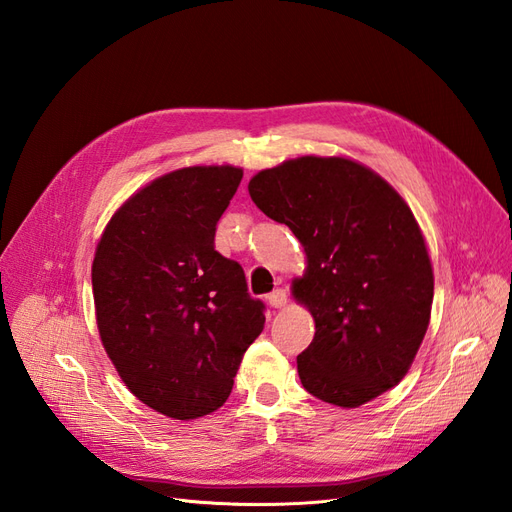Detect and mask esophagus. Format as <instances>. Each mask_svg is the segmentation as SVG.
Masks as SVG:
<instances>
[{
  "mask_svg": "<svg viewBox=\"0 0 512 512\" xmlns=\"http://www.w3.org/2000/svg\"><path fill=\"white\" fill-rule=\"evenodd\" d=\"M267 301H269V305L275 307V309L286 307V303H288V292H286L284 288H277V290H273V292L269 294Z\"/></svg>",
  "mask_w": 512,
  "mask_h": 512,
  "instance_id": "obj_1",
  "label": "esophagus"
}]
</instances>
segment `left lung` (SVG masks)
<instances>
[{"label": "left lung", "mask_w": 512, "mask_h": 512, "mask_svg": "<svg viewBox=\"0 0 512 512\" xmlns=\"http://www.w3.org/2000/svg\"><path fill=\"white\" fill-rule=\"evenodd\" d=\"M250 196L303 245L294 299L316 333L297 356L307 393L359 408L408 374L429 327L433 271L410 207L374 170L303 156L260 170Z\"/></svg>", "instance_id": "1"}]
</instances>
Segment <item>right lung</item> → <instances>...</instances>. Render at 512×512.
Masks as SVG:
<instances>
[{
    "instance_id": "add662e5",
    "label": "right lung",
    "mask_w": 512,
    "mask_h": 512,
    "mask_svg": "<svg viewBox=\"0 0 512 512\" xmlns=\"http://www.w3.org/2000/svg\"><path fill=\"white\" fill-rule=\"evenodd\" d=\"M237 166H188L123 203L96 247L91 286L102 346L128 389L177 421L218 410L265 327L239 262L215 250Z\"/></svg>"
}]
</instances>
